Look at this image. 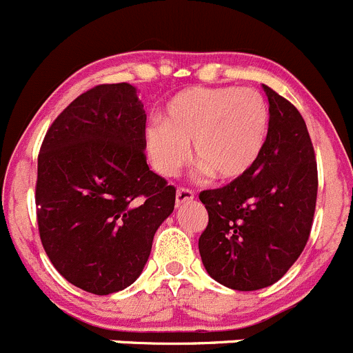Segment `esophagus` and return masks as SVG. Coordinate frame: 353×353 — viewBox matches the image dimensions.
Segmentation results:
<instances>
[{
	"instance_id": "esophagus-1",
	"label": "esophagus",
	"mask_w": 353,
	"mask_h": 353,
	"mask_svg": "<svg viewBox=\"0 0 353 353\" xmlns=\"http://www.w3.org/2000/svg\"><path fill=\"white\" fill-rule=\"evenodd\" d=\"M194 198V193L191 190H188V188H177V193H176V201L177 205H183V203H188V201H191Z\"/></svg>"
}]
</instances>
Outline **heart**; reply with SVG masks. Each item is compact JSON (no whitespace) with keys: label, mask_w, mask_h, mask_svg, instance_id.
I'll return each mask as SVG.
<instances>
[{"label":"heart","mask_w":353,"mask_h":353,"mask_svg":"<svg viewBox=\"0 0 353 353\" xmlns=\"http://www.w3.org/2000/svg\"><path fill=\"white\" fill-rule=\"evenodd\" d=\"M269 132V108L250 88H193L176 94L165 119H152L145 145L162 176H176L186 163L190 145L201 169L219 179L248 172L262 155Z\"/></svg>","instance_id":"obj_1"}]
</instances>
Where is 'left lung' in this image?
Wrapping results in <instances>:
<instances>
[{
    "instance_id": "obj_1",
    "label": "left lung",
    "mask_w": 353,
    "mask_h": 353,
    "mask_svg": "<svg viewBox=\"0 0 353 353\" xmlns=\"http://www.w3.org/2000/svg\"><path fill=\"white\" fill-rule=\"evenodd\" d=\"M269 132L255 165L200 193L208 224L198 239L201 262L221 285L253 292L274 285L309 241L317 200V162L295 105L263 85Z\"/></svg>"
}]
</instances>
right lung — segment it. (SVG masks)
Listing matches in <instances>:
<instances>
[{
    "instance_id": "obj_1",
    "label": "right lung",
    "mask_w": 353,
    "mask_h": 353,
    "mask_svg": "<svg viewBox=\"0 0 353 353\" xmlns=\"http://www.w3.org/2000/svg\"><path fill=\"white\" fill-rule=\"evenodd\" d=\"M146 114L128 82L75 98L48 129L37 157L41 243L58 272L94 295L139 278L176 188L150 170Z\"/></svg>"
}]
</instances>
